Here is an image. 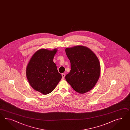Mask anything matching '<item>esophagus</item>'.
<instances>
[{
  "instance_id": "34e87169",
  "label": "esophagus",
  "mask_w": 130,
  "mask_h": 130,
  "mask_svg": "<svg viewBox=\"0 0 130 130\" xmlns=\"http://www.w3.org/2000/svg\"><path fill=\"white\" fill-rule=\"evenodd\" d=\"M61 75H62V79H64L65 76V74L64 73H62Z\"/></svg>"
}]
</instances>
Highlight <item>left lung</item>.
<instances>
[{
  "label": "left lung",
  "mask_w": 130,
  "mask_h": 130,
  "mask_svg": "<svg viewBox=\"0 0 130 130\" xmlns=\"http://www.w3.org/2000/svg\"><path fill=\"white\" fill-rule=\"evenodd\" d=\"M65 52L70 60L71 68L65 76L67 82L79 93L90 91L100 76V65L98 57L91 50L83 46L66 48Z\"/></svg>",
  "instance_id": "left-lung-1"
}]
</instances>
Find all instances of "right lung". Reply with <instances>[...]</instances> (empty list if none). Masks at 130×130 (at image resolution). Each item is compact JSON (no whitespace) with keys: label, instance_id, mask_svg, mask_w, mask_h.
<instances>
[{"label":"right lung","instance_id":"1","mask_svg":"<svg viewBox=\"0 0 130 130\" xmlns=\"http://www.w3.org/2000/svg\"><path fill=\"white\" fill-rule=\"evenodd\" d=\"M57 51L39 50L32 56L26 68L29 84L36 91L44 95L53 91L62 77L53 61Z\"/></svg>","mask_w":130,"mask_h":130}]
</instances>
